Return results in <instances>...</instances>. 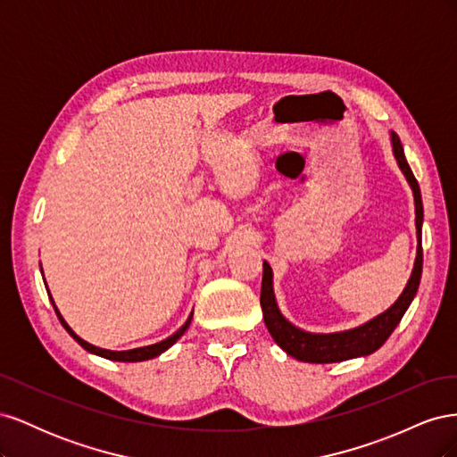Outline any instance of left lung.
Returning a JSON list of instances; mask_svg holds the SVG:
<instances>
[{
  "label": "left lung",
  "mask_w": 457,
  "mask_h": 457,
  "mask_svg": "<svg viewBox=\"0 0 457 457\" xmlns=\"http://www.w3.org/2000/svg\"><path fill=\"white\" fill-rule=\"evenodd\" d=\"M391 145L393 154L400 171L404 173L408 185L413 192V202H416V234H418V253L413 261V269L410 274V280L404 287V292L393 303V305L385 312L371 318L366 324L356 326L353 329L334 331V334H312L297 326H294L287 318L280 312L278 303L274 297L272 287V269L267 261H262V282H261V309L262 318H265V326L270 331L272 339L282 351L295 361L311 362V364H329V362H343L349 358L368 356L376 353L381 345L389 339V336L403 320L404 312L408 311L410 303L418 294L420 280H421V269H423V250H421V227H423V202H421V190L413 177L410 165L404 156L403 143H400L398 135L391 133Z\"/></svg>",
  "instance_id": "1"
}]
</instances>
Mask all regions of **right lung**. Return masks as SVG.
<instances>
[{"label":"right lung","instance_id":"1","mask_svg":"<svg viewBox=\"0 0 457 457\" xmlns=\"http://www.w3.org/2000/svg\"><path fill=\"white\" fill-rule=\"evenodd\" d=\"M41 274H44V270H41ZM49 299H51V303H53V309H54V312H57L62 328L81 345V347H84V349H86L87 353H91V354L103 356V358H108V361H116V362H143V361H150V358H154V356L162 354L163 351H168V349L171 347V345L185 334V331H187L188 326H190V322H192V312H190V316L187 318V322H185L181 328H179L173 336H170L168 339H163V341L154 343V345H148V347H139V349H131V351H108V349L95 347V345H91V343L81 339L79 336H76L74 329H72L71 326H68L64 318L61 316V312H59L57 305H54V301H53L51 294H49Z\"/></svg>","mask_w":457,"mask_h":457}]
</instances>
